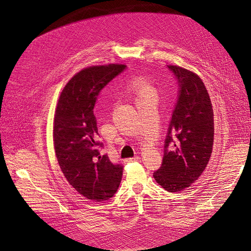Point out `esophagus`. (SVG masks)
Here are the masks:
<instances>
[{"label":"esophagus","mask_w":251,"mask_h":251,"mask_svg":"<svg viewBox=\"0 0 251 251\" xmlns=\"http://www.w3.org/2000/svg\"><path fill=\"white\" fill-rule=\"evenodd\" d=\"M140 159V157L139 156H135V157H133V158H128V159H126V162H134V161H138Z\"/></svg>","instance_id":"obj_1"}]
</instances>
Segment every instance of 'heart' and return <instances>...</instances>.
Masks as SVG:
<instances>
[{
	"label": "heart",
	"mask_w": 251,
	"mask_h": 251,
	"mask_svg": "<svg viewBox=\"0 0 251 251\" xmlns=\"http://www.w3.org/2000/svg\"><path fill=\"white\" fill-rule=\"evenodd\" d=\"M126 89L128 92L134 93L138 97L148 95L151 93H155L153 88L150 86V83L142 77H135L127 83Z\"/></svg>",
	"instance_id": "b5f03b06"
}]
</instances>
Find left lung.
Returning a JSON list of instances; mask_svg holds the SVG:
<instances>
[{
    "label": "left lung",
    "mask_w": 251,
    "mask_h": 251,
    "mask_svg": "<svg viewBox=\"0 0 251 251\" xmlns=\"http://www.w3.org/2000/svg\"><path fill=\"white\" fill-rule=\"evenodd\" d=\"M176 75L179 97L164 141L160 169L153 175L170 193L198 180L208 164L214 146V111L204 82L195 72L170 65Z\"/></svg>",
    "instance_id": "1"
}]
</instances>
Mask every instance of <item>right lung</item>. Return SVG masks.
<instances>
[{
    "label": "right lung",
    "mask_w": 251,
    "mask_h": 251,
    "mask_svg": "<svg viewBox=\"0 0 251 251\" xmlns=\"http://www.w3.org/2000/svg\"><path fill=\"white\" fill-rule=\"evenodd\" d=\"M126 68L109 64L88 67L67 82L59 95L53 121V144L64 176L78 194L101 202L117 192L123 166L113 164L97 141L93 109L100 91Z\"/></svg>",
    "instance_id": "right-lung-1"
}]
</instances>
